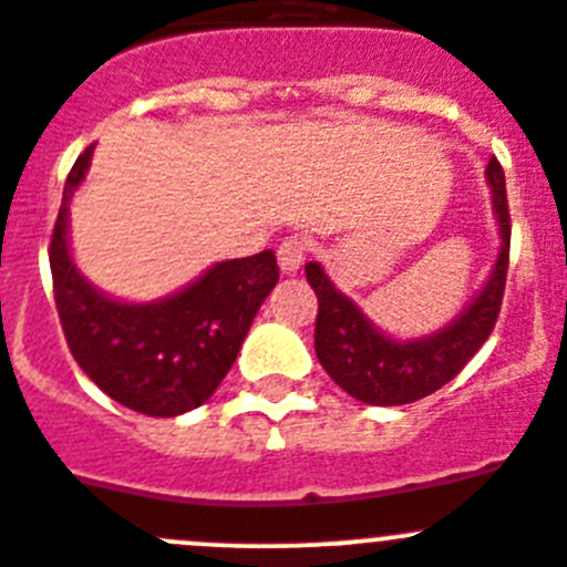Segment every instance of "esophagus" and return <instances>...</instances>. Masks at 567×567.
<instances>
[{"label": "esophagus", "instance_id": "34e87169", "mask_svg": "<svg viewBox=\"0 0 567 567\" xmlns=\"http://www.w3.org/2000/svg\"><path fill=\"white\" fill-rule=\"evenodd\" d=\"M307 251H310L307 240L305 238H296V235H290V238H285L282 244H279V249H277L279 268H282L285 274L299 271L301 262H305V257H307Z\"/></svg>", "mask_w": 567, "mask_h": 567}]
</instances>
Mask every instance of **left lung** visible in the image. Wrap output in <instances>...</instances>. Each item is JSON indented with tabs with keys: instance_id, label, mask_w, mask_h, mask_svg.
<instances>
[{
	"instance_id": "1",
	"label": "left lung",
	"mask_w": 567,
	"mask_h": 567,
	"mask_svg": "<svg viewBox=\"0 0 567 567\" xmlns=\"http://www.w3.org/2000/svg\"><path fill=\"white\" fill-rule=\"evenodd\" d=\"M487 183L493 188V207L502 227V251H498L485 290L476 296L474 305H468V310L457 321L432 338L406 340V343L388 338L362 316L354 301L346 299L329 282L318 262L305 266L307 282L318 296V362L357 401L377 406L412 404L452 382L491 338L498 310H502L504 285H507L509 235H513L504 168L496 157L487 163Z\"/></svg>"
}]
</instances>
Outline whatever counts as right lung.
<instances>
[{
    "label": "right lung",
    "instance_id": "obj_1",
    "mask_svg": "<svg viewBox=\"0 0 567 567\" xmlns=\"http://www.w3.org/2000/svg\"><path fill=\"white\" fill-rule=\"evenodd\" d=\"M87 146L65 177L49 244L54 305L76 365L118 404L174 417L205 404L238 357L257 310L279 279L271 249L213 266L183 293L124 305L80 277L65 244L69 199L91 163Z\"/></svg>",
    "mask_w": 567,
    "mask_h": 567
}]
</instances>
